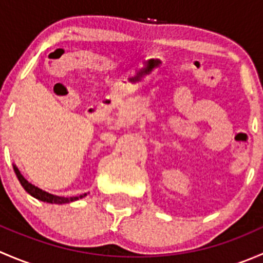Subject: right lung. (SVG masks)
Segmentation results:
<instances>
[{"instance_id":"add662e5","label":"right lung","mask_w":263,"mask_h":263,"mask_svg":"<svg viewBox=\"0 0 263 263\" xmlns=\"http://www.w3.org/2000/svg\"><path fill=\"white\" fill-rule=\"evenodd\" d=\"M14 171L16 173L17 179L20 181L21 185L24 187V190L26 191L28 193H30L33 197L38 198V200L44 201V202H49V203H68V202H72V201L79 200V198H82L86 196V193L80 196H75V197H63V196H57V195H53V193L47 192V191L42 190V188L36 187L35 184L30 183L28 179L24 178L23 174L20 173V171L17 169L16 165H14Z\"/></svg>"}]
</instances>
